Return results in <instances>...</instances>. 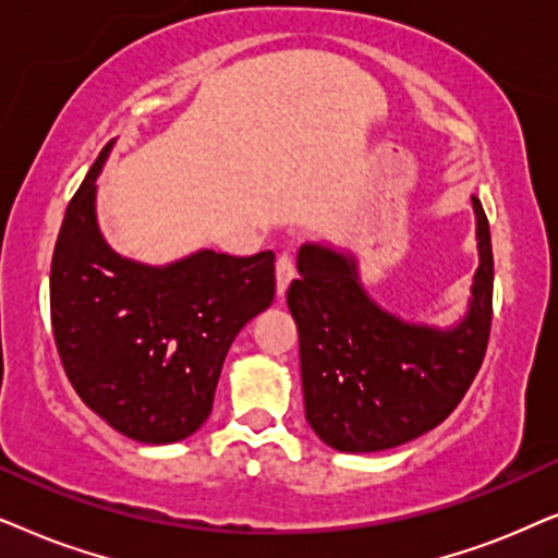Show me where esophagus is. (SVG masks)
Returning <instances> with one entry per match:
<instances>
[{
    "label": "esophagus",
    "instance_id": "obj_1",
    "mask_svg": "<svg viewBox=\"0 0 558 558\" xmlns=\"http://www.w3.org/2000/svg\"><path fill=\"white\" fill-rule=\"evenodd\" d=\"M275 278H278V295H286L288 286H291V280L295 278V263L288 252L278 255V263H275Z\"/></svg>",
    "mask_w": 558,
    "mask_h": 558
}]
</instances>
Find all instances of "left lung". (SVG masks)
Returning a JSON list of instances; mask_svg holds the SVG:
<instances>
[{
  "mask_svg": "<svg viewBox=\"0 0 558 558\" xmlns=\"http://www.w3.org/2000/svg\"><path fill=\"white\" fill-rule=\"evenodd\" d=\"M480 267L470 314L454 329L403 324L362 291L352 257L303 244L286 301L299 326L306 418L318 439L365 454L436 428L462 403L493 326V242L480 198Z\"/></svg>",
  "mask_w": 558,
  "mask_h": 558,
  "instance_id": "8db88e82",
  "label": "left lung"
}]
</instances>
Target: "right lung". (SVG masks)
<instances>
[{
    "label": "right lung",
    "mask_w": 558,
    "mask_h": 558,
    "mask_svg": "<svg viewBox=\"0 0 558 558\" xmlns=\"http://www.w3.org/2000/svg\"><path fill=\"white\" fill-rule=\"evenodd\" d=\"M73 193L50 265V322L78 398L143 444H173L209 418L225 356L275 299V255L202 250L147 267L119 257L96 225V175Z\"/></svg>",
    "instance_id": "add662e5"
}]
</instances>
